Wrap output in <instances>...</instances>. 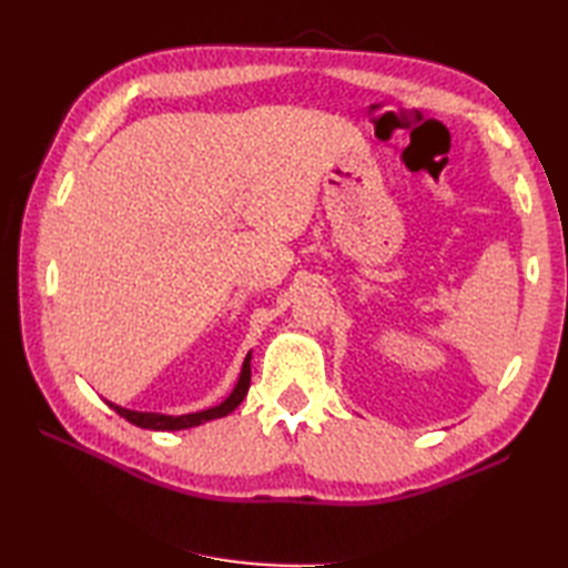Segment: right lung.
<instances>
[{"label":"right lung","instance_id":"obj_1","mask_svg":"<svg viewBox=\"0 0 568 568\" xmlns=\"http://www.w3.org/2000/svg\"><path fill=\"white\" fill-rule=\"evenodd\" d=\"M248 385H251V354L244 361V368H241V376H239V383H236V388L232 390V395H229L222 405L202 409V413L171 417V415H155V413H134V409H124V407L112 405V403H106V405H110L116 415H122L124 419H129L131 425L143 427V429H161V432L168 429V432H173V429L197 427V425H204V422H210V419L226 417L229 413H232V409H236L241 405V400H244L246 393H248Z\"/></svg>","mask_w":568,"mask_h":568}]
</instances>
